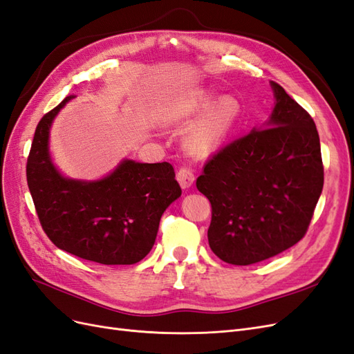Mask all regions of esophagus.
<instances>
[{
  "mask_svg": "<svg viewBox=\"0 0 354 354\" xmlns=\"http://www.w3.org/2000/svg\"><path fill=\"white\" fill-rule=\"evenodd\" d=\"M177 180H178L180 186L183 187V189L190 187L192 185H194V181H195L194 169L189 168V167H180L178 171H177Z\"/></svg>",
  "mask_w": 354,
  "mask_h": 354,
  "instance_id": "esophagus-1",
  "label": "esophagus"
}]
</instances>
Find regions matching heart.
Segmentation results:
<instances>
[{"mask_svg":"<svg viewBox=\"0 0 354 354\" xmlns=\"http://www.w3.org/2000/svg\"><path fill=\"white\" fill-rule=\"evenodd\" d=\"M216 97L208 93H195L181 102L177 108L180 118H192L208 112ZM241 116V104L234 99H224L214 108L205 120L199 122L187 137V146L196 153L207 155L223 146Z\"/></svg>","mask_w":354,"mask_h":354,"instance_id":"heart-1","label":"heart"}]
</instances>
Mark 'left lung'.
Segmentation results:
<instances>
[{
  "label": "left lung",
  "instance_id": "obj_1",
  "mask_svg": "<svg viewBox=\"0 0 354 354\" xmlns=\"http://www.w3.org/2000/svg\"><path fill=\"white\" fill-rule=\"evenodd\" d=\"M266 128L212 153L196 187L211 203L209 248L229 264L264 261L301 241L324 187L313 118L272 81Z\"/></svg>",
  "mask_w": 354,
  "mask_h": 354
}]
</instances>
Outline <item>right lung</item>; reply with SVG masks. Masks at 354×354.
<instances>
[{"label": "right lung", "instance_id": "add662e5", "mask_svg": "<svg viewBox=\"0 0 354 354\" xmlns=\"http://www.w3.org/2000/svg\"><path fill=\"white\" fill-rule=\"evenodd\" d=\"M71 97L41 118L26 178L42 230L57 248L100 264H134L152 250L159 220L181 189L168 162L124 160L99 181L62 177L48 155V130Z\"/></svg>", "mask_w": 354, "mask_h": 354}]
</instances>
